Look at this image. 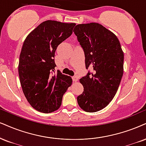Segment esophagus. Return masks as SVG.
I'll return each instance as SVG.
<instances>
[{"label":"esophagus","instance_id":"obj_1","mask_svg":"<svg viewBox=\"0 0 146 146\" xmlns=\"http://www.w3.org/2000/svg\"><path fill=\"white\" fill-rule=\"evenodd\" d=\"M72 80H73V81L77 82V81H78V76H74L72 77Z\"/></svg>","mask_w":146,"mask_h":146}]
</instances>
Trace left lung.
<instances>
[{
	"instance_id": "left-lung-1",
	"label": "left lung",
	"mask_w": 146,
	"mask_h": 146,
	"mask_svg": "<svg viewBox=\"0 0 146 146\" xmlns=\"http://www.w3.org/2000/svg\"><path fill=\"white\" fill-rule=\"evenodd\" d=\"M83 48L86 68H92L80 79L84 91L77 97L87 112L106 107L116 95L123 75L124 53L116 36L98 23L78 24L74 29Z\"/></svg>"
}]
</instances>
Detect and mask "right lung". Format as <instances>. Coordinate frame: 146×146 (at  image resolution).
<instances>
[{
  "mask_svg": "<svg viewBox=\"0 0 146 146\" xmlns=\"http://www.w3.org/2000/svg\"><path fill=\"white\" fill-rule=\"evenodd\" d=\"M74 23L47 20L32 31L23 42L18 72L23 94L37 111L51 113L62 104L63 95L72 83L69 76L55 73V52L72 34Z\"/></svg>",
  "mask_w": 146,
  "mask_h": 146,
  "instance_id": "obj_1",
  "label": "right lung"
}]
</instances>
